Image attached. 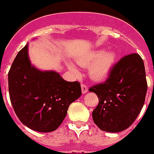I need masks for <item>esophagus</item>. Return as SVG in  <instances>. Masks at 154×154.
Listing matches in <instances>:
<instances>
[{"label": "esophagus", "instance_id": "esophagus-1", "mask_svg": "<svg viewBox=\"0 0 154 154\" xmlns=\"http://www.w3.org/2000/svg\"><path fill=\"white\" fill-rule=\"evenodd\" d=\"M88 87H87L86 85H85V84H82V94H86L87 92H88Z\"/></svg>", "mask_w": 154, "mask_h": 154}]
</instances>
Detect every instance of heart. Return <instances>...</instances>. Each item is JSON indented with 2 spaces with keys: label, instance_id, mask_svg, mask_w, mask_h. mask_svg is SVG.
Instances as JSON below:
<instances>
[{
  "label": "heart",
  "instance_id": "heart-1",
  "mask_svg": "<svg viewBox=\"0 0 154 154\" xmlns=\"http://www.w3.org/2000/svg\"><path fill=\"white\" fill-rule=\"evenodd\" d=\"M117 60V54L112 50L95 49L85 53L77 58V64L82 67H89V75L95 82H101L107 78L112 72ZM69 68L72 72L78 70L72 64H69Z\"/></svg>",
  "mask_w": 154,
  "mask_h": 154
}]
</instances>
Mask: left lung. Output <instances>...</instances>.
<instances>
[{
    "mask_svg": "<svg viewBox=\"0 0 154 154\" xmlns=\"http://www.w3.org/2000/svg\"><path fill=\"white\" fill-rule=\"evenodd\" d=\"M89 90L98 97V105L92 116L99 129L109 133L126 129L145 103L147 82L143 60L137 53L122 57L104 83Z\"/></svg>",
    "mask_w": 154,
    "mask_h": 154,
    "instance_id": "obj_1",
    "label": "left lung"
}]
</instances>
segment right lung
<instances>
[{
    "label": "right lung",
    "instance_id": "add662e5",
    "mask_svg": "<svg viewBox=\"0 0 154 154\" xmlns=\"http://www.w3.org/2000/svg\"><path fill=\"white\" fill-rule=\"evenodd\" d=\"M28 44L17 53L8 72V92L13 109L28 128L48 133L60 126L71 103L82 95L78 82H66L58 72L32 65Z\"/></svg>",
    "mask_w": 154,
    "mask_h": 154
}]
</instances>
